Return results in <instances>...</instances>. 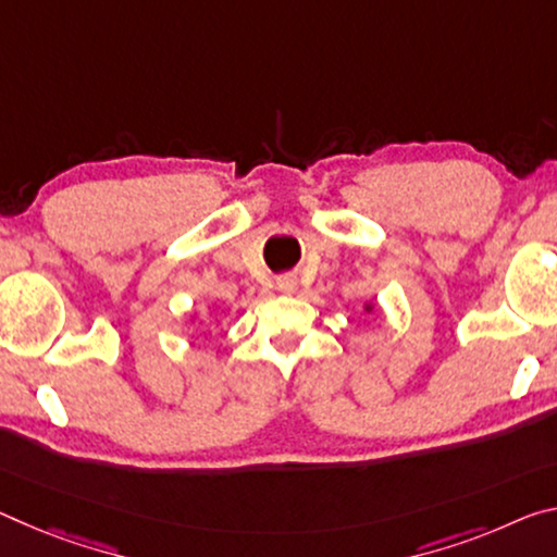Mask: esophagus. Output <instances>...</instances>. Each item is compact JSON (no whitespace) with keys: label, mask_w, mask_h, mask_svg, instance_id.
I'll list each match as a JSON object with an SVG mask.
<instances>
[{"label":"esophagus","mask_w":557,"mask_h":557,"mask_svg":"<svg viewBox=\"0 0 557 557\" xmlns=\"http://www.w3.org/2000/svg\"><path fill=\"white\" fill-rule=\"evenodd\" d=\"M277 289L285 295H293L297 289V277L295 275H280L277 277Z\"/></svg>","instance_id":"34e87169"}]
</instances>
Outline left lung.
<instances>
[{
	"label": "left lung",
	"instance_id": "8db88e82",
	"mask_svg": "<svg viewBox=\"0 0 557 557\" xmlns=\"http://www.w3.org/2000/svg\"><path fill=\"white\" fill-rule=\"evenodd\" d=\"M369 310H372V307H369Z\"/></svg>",
	"mask_w": 557,
	"mask_h": 557
}]
</instances>
